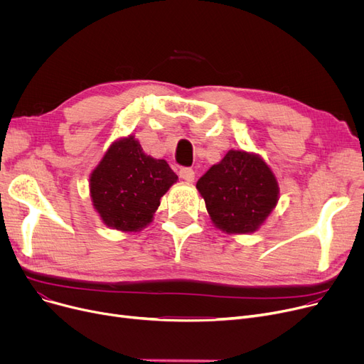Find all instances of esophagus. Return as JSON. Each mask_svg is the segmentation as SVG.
<instances>
[{"mask_svg": "<svg viewBox=\"0 0 364 364\" xmlns=\"http://www.w3.org/2000/svg\"><path fill=\"white\" fill-rule=\"evenodd\" d=\"M180 177L186 180L187 183H193L195 181V171L192 168H181L180 169Z\"/></svg>", "mask_w": 364, "mask_h": 364, "instance_id": "obj_1", "label": "esophagus"}]
</instances>
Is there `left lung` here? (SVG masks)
<instances>
[{
  "instance_id": "obj_1",
  "label": "left lung",
  "mask_w": 364,
  "mask_h": 364,
  "mask_svg": "<svg viewBox=\"0 0 364 364\" xmlns=\"http://www.w3.org/2000/svg\"><path fill=\"white\" fill-rule=\"evenodd\" d=\"M215 227L228 235L254 233L279 200V184L259 155L228 150L196 183Z\"/></svg>"
}]
</instances>
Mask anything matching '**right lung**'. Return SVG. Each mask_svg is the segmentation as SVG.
Returning a JSON list of instances; mask_svg holds the SVG:
<instances>
[{
  "label": "right lung",
  "instance_id": "right-lung-1",
  "mask_svg": "<svg viewBox=\"0 0 364 364\" xmlns=\"http://www.w3.org/2000/svg\"><path fill=\"white\" fill-rule=\"evenodd\" d=\"M177 180L166 161L146 155L139 140L128 136L113 141L91 172L90 196L107 227L140 232Z\"/></svg>",
  "mask_w": 364,
  "mask_h": 364
}]
</instances>
